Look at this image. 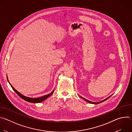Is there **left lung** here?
Here are the masks:
<instances>
[{"label":"left lung","instance_id":"1","mask_svg":"<svg viewBox=\"0 0 132 132\" xmlns=\"http://www.w3.org/2000/svg\"><path fill=\"white\" fill-rule=\"evenodd\" d=\"M112 95H111L110 96H109V97H108L107 98H106L105 99H104V100H102V101H100V102H91V101H89V100H87V99H85V98H84L83 97H81V96H79V97H80V98H81L82 99H84V100H85L86 101H87V102H89V103H92V104H99V103H101V102H103V101H105V100H106L108 99H109L111 96H112Z\"/></svg>","mask_w":132,"mask_h":132}]
</instances>
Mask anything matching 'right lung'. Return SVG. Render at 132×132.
I'll return each instance as SVG.
<instances>
[{
	"instance_id": "1",
	"label": "right lung",
	"mask_w": 132,
	"mask_h": 132,
	"mask_svg": "<svg viewBox=\"0 0 132 132\" xmlns=\"http://www.w3.org/2000/svg\"><path fill=\"white\" fill-rule=\"evenodd\" d=\"M7 80L9 83V84L10 85L11 87H12V89L16 92V93L17 95L19 96L20 98H21L22 99H23L24 100L29 102H31V103H40L43 102V101H44L45 100H46L47 98H48V97H50L51 96H52L53 95V93L54 91V89L52 91V92H51L50 93L48 94V95H46L45 96H44L43 97H39V98H30V97H26L24 96H23V95H22L21 93H20L19 92H18L16 90H15L10 84V83L9 82L8 79V77H7Z\"/></svg>"
}]
</instances>
